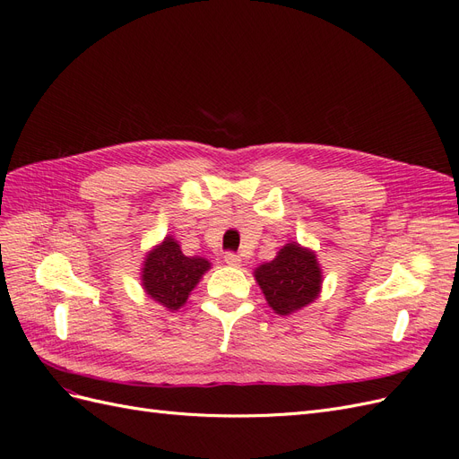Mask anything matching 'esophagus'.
<instances>
[{
    "label": "esophagus",
    "mask_w": 459,
    "mask_h": 459,
    "mask_svg": "<svg viewBox=\"0 0 459 459\" xmlns=\"http://www.w3.org/2000/svg\"><path fill=\"white\" fill-rule=\"evenodd\" d=\"M224 262L228 264V266H233V268L241 266V258H239V255H235V253H226Z\"/></svg>",
    "instance_id": "1"
}]
</instances>
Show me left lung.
<instances>
[{"label":"left lung","mask_w":459,"mask_h":459,"mask_svg":"<svg viewBox=\"0 0 459 459\" xmlns=\"http://www.w3.org/2000/svg\"><path fill=\"white\" fill-rule=\"evenodd\" d=\"M255 280L270 308L289 316L308 307L322 290V268L310 248L287 243L277 256L255 270Z\"/></svg>","instance_id":"1"}]
</instances>
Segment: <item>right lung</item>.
I'll return each instance as SVG.
<instances>
[{"instance_id":"1","label":"right lung","mask_w":459,"mask_h":459,"mask_svg":"<svg viewBox=\"0 0 459 459\" xmlns=\"http://www.w3.org/2000/svg\"><path fill=\"white\" fill-rule=\"evenodd\" d=\"M206 270H211V262L201 256H186L178 241L166 235L143 260L142 285L152 300L174 312L187 302Z\"/></svg>"}]
</instances>
